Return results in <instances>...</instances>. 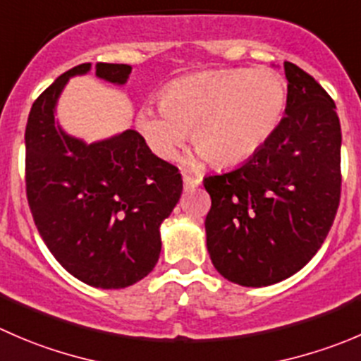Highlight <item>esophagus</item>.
<instances>
[{"mask_svg": "<svg viewBox=\"0 0 361 361\" xmlns=\"http://www.w3.org/2000/svg\"><path fill=\"white\" fill-rule=\"evenodd\" d=\"M199 183H201V180L195 176H190V174H183V185L187 190H192V188L199 187Z\"/></svg>", "mask_w": 361, "mask_h": 361, "instance_id": "esophagus-1", "label": "esophagus"}]
</instances>
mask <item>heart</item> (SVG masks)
<instances>
[{"instance_id":"1","label":"heart","mask_w":361,"mask_h":361,"mask_svg":"<svg viewBox=\"0 0 361 361\" xmlns=\"http://www.w3.org/2000/svg\"><path fill=\"white\" fill-rule=\"evenodd\" d=\"M288 84L271 68L209 70L180 77L142 107L137 128L157 157L173 160L192 132V145L212 166L245 162L277 130Z\"/></svg>"}]
</instances>
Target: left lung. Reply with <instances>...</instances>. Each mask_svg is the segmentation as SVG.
Returning <instances> with one entry per match:
<instances>
[{"label": "left lung", "instance_id": "8db88e82", "mask_svg": "<svg viewBox=\"0 0 361 361\" xmlns=\"http://www.w3.org/2000/svg\"><path fill=\"white\" fill-rule=\"evenodd\" d=\"M286 116L245 164L202 180L206 245L222 277L247 288L291 277L326 240L341 202V121L310 73L284 63Z\"/></svg>", "mask_w": 361, "mask_h": 361}]
</instances>
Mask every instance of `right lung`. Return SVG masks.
<instances>
[{
    "mask_svg": "<svg viewBox=\"0 0 361 361\" xmlns=\"http://www.w3.org/2000/svg\"><path fill=\"white\" fill-rule=\"evenodd\" d=\"M61 73L33 102L26 125V195L35 226L51 254L84 284L121 289L155 268L160 224L183 190L176 166L159 159L135 130L84 145L54 123L68 77ZM97 75L127 82L130 65L97 63Z\"/></svg>",
    "mask_w": 361,
    "mask_h": 361,
    "instance_id": "1",
    "label": "right lung"
}]
</instances>
